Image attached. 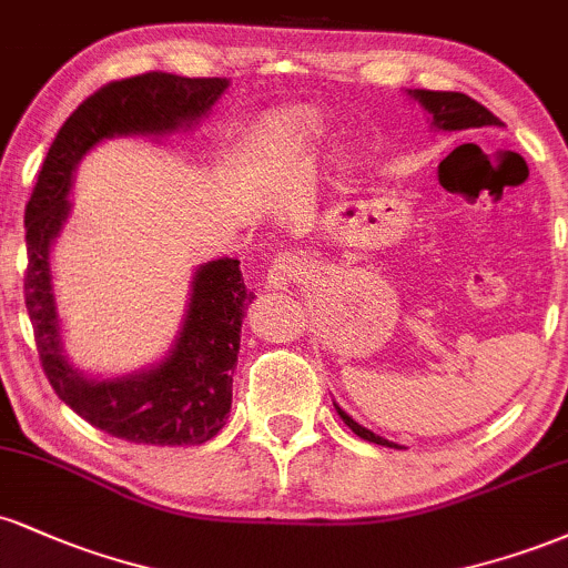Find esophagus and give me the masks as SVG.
Segmentation results:
<instances>
[{
    "instance_id": "obj_1",
    "label": "esophagus",
    "mask_w": 568,
    "mask_h": 568,
    "mask_svg": "<svg viewBox=\"0 0 568 568\" xmlns=\"http://www.w3.org/2000/svg\"><path fill=\"white\" fill-rule=\"evenodd\" d=\"M302 270H304V258L298 256V253L293 251L280 253L275 262L270 264V270H266V283H270V288L288 291L291 285L302 277Z\"/></svg>"
}]
</instances>
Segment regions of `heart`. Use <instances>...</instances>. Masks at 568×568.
<instances>
[{
  "label": "heart",
  "mask_w": 568,
  "mask_h": 568,
  "mask_svg": "<svg viewBox=\"0 0 568 568\" xmlns=\"http://www.w3.org/2000/svg\"><path fill=\"white\" fill-rule=\"evenodd\" d=\"M310 149V116L283 114L277 116L266 133V152L275 165H291L302 160Z\"/></svg>",
  "instance_id": "b5f03b06"
}]
</instances>
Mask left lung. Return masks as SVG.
Masks as SVG:
<instances>
[{"mask_svg": "<svg viewBox=\"0 0 568 568\" xmlns=\"http://www.w3.org/2000/svg\"><path fill=\"white\" fill-rule=\"evenodd\" d=\"M408 95L414 98V101H419V106L425 109L429 125L446 130V133H462V130H475V128H501L499 116H494L484 103L473 101V98L465 93H446V90H408ZM336 410L344 419V425H347L357 438L368 443H379V446H387V448H403L393 440L379 438V435L371 433V429H366L363 425H357L347 410H342L338 406Z\"/></svg>", "mask_w": 568, "mask_h": 568, "instance_id": "1", "label": "left lung"}]
</instances>
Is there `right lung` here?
Returning <instances> with one entry per match:
<instances>
[{
    "label": "right lung",
    "instance_id": "right-lung-1",
    "mask_svg": "<svg viewBox=\"0 0 568 568\" xmlns=\"http://www.w3.org/2000/svg\"><path fill=\"white\" fill-rule=\"evenodd\" d=\"M230 80L175 77L165 71L103 84L58 130L26 205V310H29L44 376L55 395L84 422L130 443L200 446L226 425L240 325L253 293L237 258L197 266L184 323L158 366L93 379L63 355L50 247L69 219L71 175L95 143L114 135H165L192 128L224 95Z\"/></svg>",
    "mask_w": 568,
    "mask_h": 568
}]
</instances>
